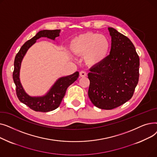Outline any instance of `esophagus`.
<instances>
[{
    "instance_id": "esophagus-1",
    "label": "esophagus",
    "mask_w": 157,
    "mask_h": 157,
    "mask_svg": "<svg viewBox=\"0 0 157 157\" xmlns=\"http://www.w3.org/2000/svg\"><path fill=\"white\" fill-rule=\"evenodd\" d=\"M79 76H80L81 77H82V78L86 77V76H87V74H86V72H85V71H81V72H79Z\"/></svg>"
}]
</instances>
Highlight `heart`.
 Wrapping results in <instances>:
<instances>
[{
	"instance_id": "b5f03b06",
	"label": "heart",
	"mask_w": 157,
	"mask_h": 157,
	"mask_svg": "<svg viewBox=\"0 0 157 157\" xmlns=\"http://www.w3.org/2000/svg\"><path fill=\"white\" fill-rule=\"evenodd\" d=\"M70 48L74 54L84 56L87 65L95 67L106 59L109 52L110 42L104 35L88 32L74 37L71 41Z\"/></svg>"
}]
</instances>
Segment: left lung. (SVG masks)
Instances as JSON below:
<instances>
[{"instance_id":"8db88e82","label":"left lung","mask_w":157,"mask_h":157,"mask_svg":"<svg viewBox=\"0 0 157 157\" xmlns=\"http://www.w3.org/2000/svg\"><path fill=\"white\" fill-rule=\"evenodd\" d=\"M110 54L101 64L90 68L88 97L102 109H113L132 97L139 81V58L131 40L112 27Z\"/></svg>"}]
</instances>
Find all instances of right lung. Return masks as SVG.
Wrapping results in <instances>:
<instances>
[{"label":"right lung","mask_w":157,"mask_h":157,"mask_svg":"<svg viewBox=\"0 0 157 157\" xmlns=\"http://www.w3.org/2000/svg\"><path fill=\"white\" fill-rule=\"evenodd\" d=\"M60 30H40L36 35L27 40L16 54L14 62V71L13 78L16 85V92L18 99L32 110L39 112H48L55 110L60 105L67 88L76 81L79 76V72H76L71 75L61 77L58 79L49 91L43 96L32 97L26 93L20 79L21 64L27 52L28 49L40 37H47L55 40L60 36Z\"/></svg>","instance_id":"1"}]
</instances>
